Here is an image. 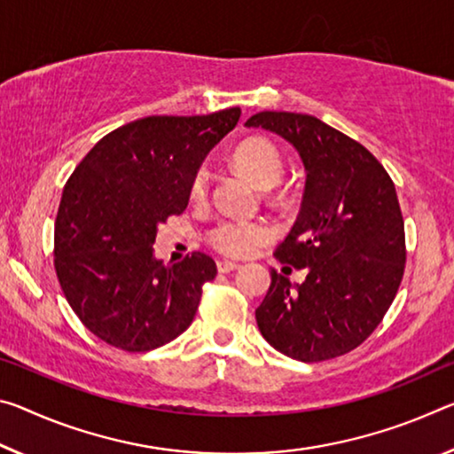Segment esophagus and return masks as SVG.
<instances>
[{
	"mask_svg": "<svg viewBox=\"0 0 454 454\" xmlns=\"http://www.w3.org/2000/svg\"><path fill=\"white\" fill-rule=\"evenodd\" d=\"M239 262H234V261H218V270L220 272H232V270H236L239 269Z\"/></svg>",
	"mask_w": 454,
	"mask_h": 454,
	"instance_id": "34e87169",
	"label": "esophagus"
}]
</instances>
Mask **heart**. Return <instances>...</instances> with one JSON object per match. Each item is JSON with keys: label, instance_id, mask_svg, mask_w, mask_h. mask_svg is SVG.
<instances>
[{"label": "heart", "instance_id": "1", "mask_svg": "<svg viewBox=\"0 0 454 454\" xmlns=\"http://www.w3.org/2000/svg\"><path fill=\"white\" fill-rule=\"evenodd\" d=\"M234 165L258 188L269 190L285 174V160L269 139H248L234 149ZM210 188V174L198 169L190 184V200L201 201ZM270 239V228L258 220H222L207 232L206 240L214 250L228 256H247Z\"/></svg>", "mask_w": 454, "mask_h": 454}]
</instances>
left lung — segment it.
I'll return each mask as SVG.
<instances>
[{"instance_id": "8db88e82", "label": "left lung", "mask_w": 454, "mask_h": 454, "mask_svg": "<svg viewBox=\"0 0 454 454\" xmlns=\"http://www.w3.org/2000/svg\"><path fill=\"white\" fill-rule=\"evenodd\" d=\"M244 125L293 143L307 169L299 218L275 258L309 275L293 286L270 270L258 329L299 362L349 354L382 323L404 277V218L392 177L362 143L311 114L262 111Z\"/></svg>"}]
</instances>
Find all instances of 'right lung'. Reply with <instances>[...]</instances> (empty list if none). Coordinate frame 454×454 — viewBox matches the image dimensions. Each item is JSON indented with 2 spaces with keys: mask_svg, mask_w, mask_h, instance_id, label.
Segmentation results:
<instances>
[{
  "mask_svg": "<svg viewBox=\"0 0 454 454\" xmlns=\"http://www.w3.org/2000/svg\"><path fill=\"white\" fill-rule=\"evenodd\" d=\"M239 119V106L137 119L105 135L72 171L56 214L54 269L98 340L139 354L192 325L215 262L204 253L155 261L157 226L185 210L200 163Z\"/></svg>",
  "mask_w": 454,
  "mask_h": 454,
  "instance_id": "add662e5",
  "label": "right lung"
}]
</instances>
